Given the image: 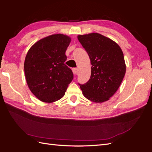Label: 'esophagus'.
<instances>
[{"instance_id": "obj_1", "label": "esophagus", "mask_w": 152, "mask_h": 152, "mask_svg": "<svg viewBox=\"0 0 152 152\" xmlns=\"http://www.w3.org/2000/svg\"><path fill=\"white\" fill-rule=\"evenodd\" d=\"M72 72L73 73V74L77 75V72H78V69L77 68H72Z\"/></svg>"}]
</instances>
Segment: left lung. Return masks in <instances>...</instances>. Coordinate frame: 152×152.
I'll use <instances>...</instances> for the list:
<instances>
[{
  "instance_id": "obj_1",
  "label": "left lung",
  "mask_w": 152,
  "mask_h": 152,
  "mask_svg": "<svg viewBox=\"0 0 152 152\" xmlns=\"http://www.w3.org/2000/svg\"><path fill=\"white\" fill-rule=\"evenodd\" d=\"M78 40L92 65L89 80L84 84L79 83L82 94L92 102H106L115 93L125 75L122 50L114 41L97 33L80 35Z\"/></svg>"
}]
</instances>
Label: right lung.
Here are the masks:
<instances>
[{
  "label": "right lung",
  "instance_id": "add662e5",
  "mask_svg": "<svg viewBox=\"0 0 152 152\" xmlns=\"http://www.w3.org/2000/svg\"><path fill=\"white\" fill-rule=\"evenodd\" d=\"M70 38L54 34L32 45L25 58L24 70L27 84L39 100L52 103L63 97L73 79L65 62Z\"/></svg>",
  "mask_w": 152,
  "mask_h": 152
}]
</instances>
